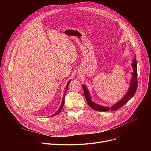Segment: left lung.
I'll use <instances>...</instances> for the list:
<instances>
[{"mask_svg":"<svg viewBox=\"0 0 151 151\" xmlns=\"http://www.w3.org/2000/svg\"><path fill=\"white\" fill-rule=\"evenodd\" d=\"M132 68L133 69V73H132L133 77L132 78L131 80V83H130V86L129 87V89L127 93V94L123 97V98L119 101L118 103L115 104L113 106H112L111 108L109 107H104L99 104H96L95 103L91 101L90 95L89 94V92L87 88V87H85L84 85H82V88L84 92V95L85 97L86 100H87V103L88 105L91 107L92 109H93L95 111H100V112H107L109 111V109L111 110L112 111H116L119 108H121V107H122L127 101L132 99L133 96L135 94L137 88V61L136 58H134L133 62L132 64Z\"/></svg>","mask_w":151,"mask_h":151,"instance_id":"left-lung-1","label":"left lung"}]
</instances>
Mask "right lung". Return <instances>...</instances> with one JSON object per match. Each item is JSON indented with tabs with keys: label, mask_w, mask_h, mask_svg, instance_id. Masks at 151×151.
Instances as JSON below:
<instances>
[{
	"label": "right lung",
	"mask_w": 151,
	"mask_h": 151,
	"mask_svg": "<svg viewBox=\"0 0 151 151\" xmlns=\"http://www.w3.org/2000/svg\"><path fill=\"white\" fill-rule=\"evenodd\" d=\"M70 81H71V80H70L69 82H68V83H67V85H66V90H65V91H64V96H63V100H62V103H61V106H60V108L58 109V110L57 111V112H55L54 114H53L52 116H54V115H58V114H59V113L61 112V109H62V108L63 107V106H64V97H65V96H66V92H67V91H68V86H69V84L70 83Z\"/></svg>",
	"instance_id": "right-lung-1"
}]
</instances>
